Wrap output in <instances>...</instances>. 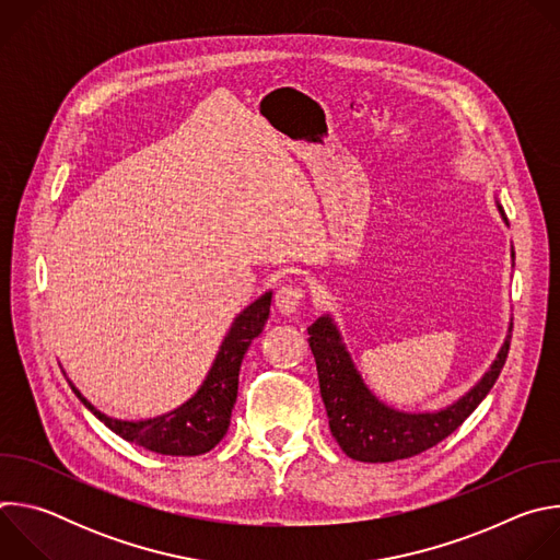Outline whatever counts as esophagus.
I'll use <instances>...</instances> for the list:
<instances>
[{
	"instance_id": "34e87169",
	"label": "esophagus",
	"mask_w": 560,
	"mask_h": 560,
	"mask_svg": "<svg viewBox=\"0 0 560 560\" xmlns=\"http://www.w3.org/2000/svg\"><path fill=\"white\" fill-rule=\"evenodd\" d=\"M303 290L299 285H281L275 294V305L281 314H292L299 310L301 301H303Z\"/></svg>"
}]
</instances>
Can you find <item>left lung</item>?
<instances>
[{
	"label": "left lung",
	"mask_w": 560,
	"mask_h": 560,
	"mask_svg": "<svg viewBox=\"0 0 560 560\" xmlns=\"http://www.w3.org/2000/svg\"><path fill=\"white\" fill-rule=\"evenodd\" d=\"M497 208L501 212V219L508 223L505 210L499 201ZM307 335L332 436L337 439L341 450L354 460L392 463L434 447L478 408V404L494 387L505 365L512 339V324L497 359L481 376V381L469 387L460 398H456L454 404L434 412H404L383 404L365 385L361 372L357 370L332 314L318 316L307 328Z\"/></svg>",
	"instance_id": "8db88e82"
}]
</instances>
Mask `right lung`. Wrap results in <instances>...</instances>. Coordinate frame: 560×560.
Masks as SVG:
<instances>
[{
	"label": "right lung",
	"mask_w": 560,
	"mask_h": 560,
	"mask_svg": "<svg viewBox=\"0 0 560 560\" xmlns=\"http://www.w3.org/2000/svg\"><path fill=\"white\" fill-rule=\"evenodd\" d=\"M272 290L255 299L244 312H238L228 335L223 337L219 352L199 385V389L179 408L143 421H121L100 412L89 398L79 392L72 381L70 387L108 430L119 434L143 450L166 456H199L210 452L228 432L232 408L236 404L238 368L255 337L264 332L270 316Z\"/></svg>",
	"instance_id": "right-lung-1"
}]
</instances>
